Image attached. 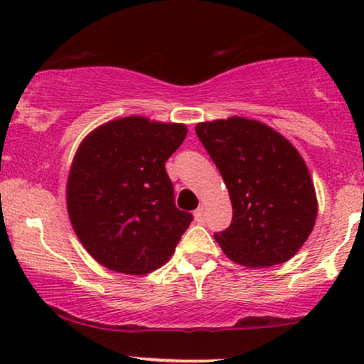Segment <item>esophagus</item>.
I'll list each match as a JSON object with an SVG mask.
<instances>
[{"mask_svg": "<svg viewBox=\"0 0 364 364\" xmlns=\"http://www.w3.org/2000/svg\"><path fill=\"white\" fill-rule=\"evenodd\" d=\"M193 215H195V220H196V223L202 224L203 220H205V208H203V205L196 208V210L193 212Z\"/></svg>", "mask_w": 364, "mask_h": 364, "instance_id": "1", "label": "esophagus"}]
</instances>
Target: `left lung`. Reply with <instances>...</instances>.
I'll return each instance as SVG.
<instances>
[{"mask_svg": "<svg viewBox=\"0 0 364 364\" xmlns=\"http://www.w3.org/2000/svg\"><path fill=\"white\" fill-rule=\"evenodd\" d=\"M195 132L231 196L232 223L214 235L223 252L252 269L294 257L318 212L298 150L267 124L237 116L198 123Z\"/></svg>", "mask_w": 364, "mask_h": 364, "instance_id": "8db88e82", "label": "left lung"}]
</instances>
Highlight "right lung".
I'll list each match as a JSON object with an SVG mask.
<instances>
[{"mask_svg": "<svg viewBox=\"0 0 364 364\" xmlns=\"http://www.w3.org/2000/svg\"><path fill=\"white\" fill-rule=\"evenodd\" d=\"M186 132L185 124L128 116L95 128L80 144L66 205L78 240L101 265L144 275L174 253L193 215L176 208L166 161Z\"/></svg>", "mask_w": 364, "mask_h": 364, "instance_id": "right-lung-1", "label": "right lung"}]
</instances>
